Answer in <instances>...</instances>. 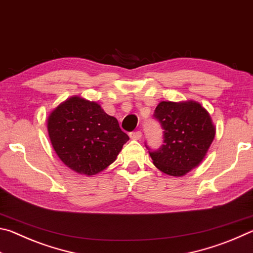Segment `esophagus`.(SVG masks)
<instances>
[{"instance_id":"34e87169","label":"esophagus","mask_w":253,"mask_h":253,"mask_svg":"<svg viewBox=\"0 0 253 253\" xmlns=\"http://www.w3.org/2000/svg\"><path fill=\"white\" fill-rule=\"evenodd\" d=\"M142 136H143V134H142V131L140 130H136V131H131L130 134H129V137L131 139H140L142 138Z\"/></svg>"}]
</instances>
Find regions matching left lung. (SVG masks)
<instances>
[{
	"label": "left lung",
	"mask_w": 253,
	"mask_h": 253,
	"mask_svg": "<svg viewBox=\"0 0 253 253\" xmlns=\"http://www.w3.org/2000/svg\"><path fill=\"white\" fill-rule=\"evenodd\" d=\"M161 124L163 145L151 149L146 143L154 165L172 176H183L196 168L215 136L211 117L199 102L162 101L154 111Z\"/></svg>",
	"instance_id": "1"
}]
</instances>
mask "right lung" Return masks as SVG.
I'll list each match as a JSON object with an SVG mask.
<instances>
[{"label":"right lung","mask_w":253,"mask_h":253,"mask_svg":"<svg viewBox=\"0 0 253 253\" xmlns=\"http://www.w3.org/2000/svg\"><path fill=\"white\" fill-rule=\"evenodd\" d=\"M48 132L60 160L85 175H95L114 163L129 139L116 118L80 97L66 100L50 114Z\"/></svg>","instance_id":"1"}]
</instances>
